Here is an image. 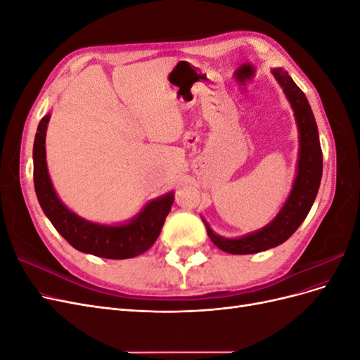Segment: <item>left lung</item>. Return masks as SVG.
Returning <instances> with one entry per match:
<instances>
[{
    "instance_id": "1",
    "label": "left lung",
    "mask_w": 360,
    "mask_h": 360,
    "mask_svg": "<svg viewBox=\"0 0 360 360\" xmlns=\"http://www.w3.org/2000/svg\"><path fill=\"white\" fill-rule=\"evenodd\" d=\"M276 81L284 90L287 99L294 111L299 129V160L297 172L292 183V189L287 201L276 217L258 231L249 233L237 238H226L213 233L212 228L204 221L210 240L222 249L224 252L233 255L257 254L261 250L276 248L284 243L294 234L300 224L308 216L311 207L319 193L323 174V153L319 138V129L308 103L307 96L291 79V76L282 69L271 70Z\"/></svg>"
}]
</instances>
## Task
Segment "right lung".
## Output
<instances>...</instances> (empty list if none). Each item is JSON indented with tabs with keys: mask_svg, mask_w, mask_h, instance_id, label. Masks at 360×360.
<instances>
[{
	"mask_svg": "<svg viewBox=\"0 0 360 360\" xmlns=\"http://www.w3.org/2000/svg\"><path fill=\"white\" fill-rule=\"evenodd\" d=\"M51 114L40 120L32 147L34 160V189L43 213L56 230L75 248L85 254L110 259L138 257L153 246L174 202V192L144 205L126 224L102 225L84 219L69 210L57 197L48 174L45 138Z\"/></svg>",
	"mask_w": 360,
	"mask_h": 360,
	"instance_id": "obj_1",
	"label": "right lung"
}]
</instances>
